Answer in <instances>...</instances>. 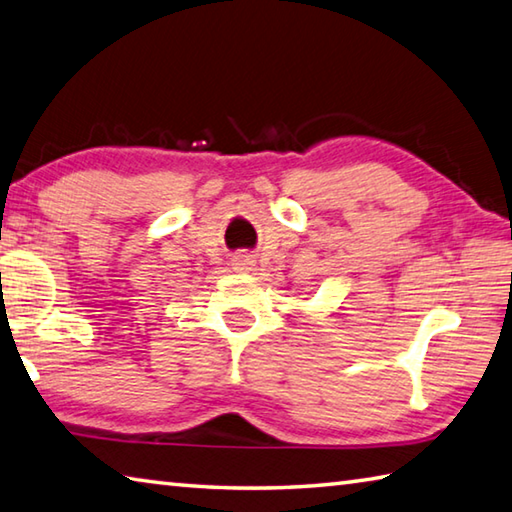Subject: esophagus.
Here are the masks:
<instances>
[{
    "instance_id": "34e87169",
    "label": "esophagus",
    "mask_w": 512,
    "mask_h": 512,
    "mask_svg": "<svg viewBox=\"0 0 512 512\" xmlns=\"http://www.w3.org/2000/svg\"><path fill=\"white\" fill-rule=\"evenodd\" d=\"M253 266H255V255L237 253L235 257H232V268H235V271L248 273V271H253Z\"/></svg>"
}]
</instances>
